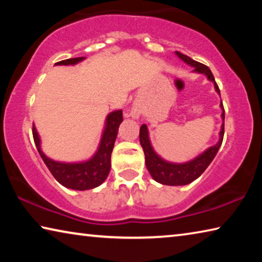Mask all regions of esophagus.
<instances>
[{
    "mask_svg": "<svg viewBox=\"0 0 262 262\" xmlns=\"http://www.w3.org/2000/svg\"><path fill=\"white\" fill-rule=\"evenodd\" d=\"M133 117H135V118L139 117V112H137V111H134V112H133Z\"/></svg>",
    "mask_w": 262,
    "mask_h": 262,
    "instance_id": "esophagus-1",
    "label": "esophagus"
}]
</instances>
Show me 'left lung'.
Listing matches in <instances>:
<instances>
[{"label": "left lung", "mask_w": 262, "mask_h": 262, "mask_svg": "<svg viewBox=\"0 0 262 262\" xmlns=\"http://www.w3.org/2000/svg\"><path fill=\"white\" fill-rule=\"evenodd\" d=\"M181 60L185 61L186 63L193 66L195 68V72L206 74L209 81L214 82L216 91L220 94V88L217 85V83L214 78L211 70L207 67V66L200 63V62L194 61L190 59L189 56L181 54L179 52H176ZM221 107L223 110L222 113V118H223V125H222V129L220 133V141L219 143L214 147H210L207 149L205 152L200 156L196 157L193 161L185 164H172L167 163L165 161L156 155V152L152 150L151 144H150L149 136H148V128L145 125H142L140 128V143L143 148L144 156H145V165H147L148 171L150 172L152 178L161 183L163 185H170V186H180V185H187L192 183L196 178H199L206 168L209 166V164L212 162V159L215 158L217 151L222 144L224 136V107L223 104H221Z\"/></svg>", "instance_id": "left-lung-1"}]
</instances>
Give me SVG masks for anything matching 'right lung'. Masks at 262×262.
<instances>
[{
	"instance_id": "right-lung-1",
	"label": "right lung",
	"mask_w": 262,
	"mask_h": 262,
	"mask_svg": "<svg viewBox=\"0 0 262 262\" xmlns=\"http://www.w3.org/2000/svg\"><path fill=\"white\" fill-rule=\"evenodd\" d=\"M83 59L84 57H74V59L59 61L55 64H75ZM123 118L121 110L108 114L107 119H106V127L103 137H101L98 151L90 161L84 163L66 164L54 162L46 157L40 149V139H39L34 125L32 127L33 140L43 163L46 164V166L51 171L53 177L61 185H63L67 188L77 190L92 189L98 187L100 184H103L110 173L111 154H112L114 142L118 135V128Z\"/></svg>"
}]
</instances>
